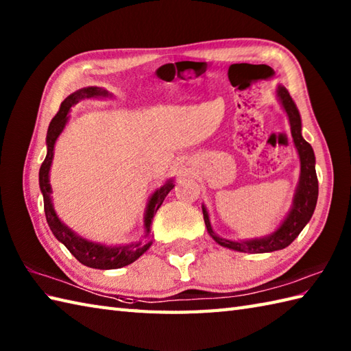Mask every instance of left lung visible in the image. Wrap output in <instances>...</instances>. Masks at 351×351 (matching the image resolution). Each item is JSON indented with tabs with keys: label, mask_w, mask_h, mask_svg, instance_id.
<instances>
[{
	"label": "left lung",
	"mask_w": 351,
	"mask_h": 351,
	"mask_svg": "<svg viewBox=\"0 0 351 351\" xmlns=\"http://www.w3.org/2000/svg\"><path fill=\"white\" fill-rule=\"evenodd\" d=\"M278 99L282 104L283 110L287 111V116L289 119L291 126V136H293L294 145L297 152L300 156V180L297 185L295 195L293 199V206L287 215V219L282 221V225L274 230L273 234L263 237V238H253L247 241H232L221 238L213 230L210 217H208L206 208L202 206L204 211V220L210 234L215 243H219L223 247L232 249L237 252L244 253H265V252H274L285 249L287 245L293 243L303 228L308 225L312 214H314L317 199H318V180L315 171V155L314 149L308 143L302 136V119L300 113L297 110L295 104L291 98L285 87L279 86L278 90Z\"/></svg>",
	"instance_id": "obj_1"
}]
</instances>
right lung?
<instances>
[{
	"mask_svg": "<svg viewBox=\"0 0 351 351\" xmlns=\"http://www.w3.org/2000/svg\"><path fill=\"white\" fill-rule=\"evenodd\" d=\"M106 96H110V93L101 87H84L71 93L68 98L62 102L60 110H58V113L52 117V121L48 126V134H47L48 152L39 170V185L43 195L45 215H47L49 229L52 230V234H54L57 240L63 243L66 245V249H68L81 264H84L90 268H99V270H114V268H121L128 264H132L134 261L138 259L149 247H151L152 241L145 243V244L131 243L126 245H104L99 243L88 241L86 238L77 235L72 229L66 226L56 214L54 205H52V200H51L52 191H51V184H49V170H51L52 158H54V146L58 136H60L66 123H68V119H69L68 114L71 111V107L75 106V104H78L81 99L106 98ZM173 187L175 184L170 180L164 184L162 187L154 191V195L149 197V202L146 205V211H145L146 235H149V232H151V225H152V219L155 213L158 211L162 200L166 199L169 191Z\"/></svg>",
	"mask_w": 351,
	"mask_h": 351,
	"instance_id": "obj_1",
	"label": "right lung"
}]
</instances>
